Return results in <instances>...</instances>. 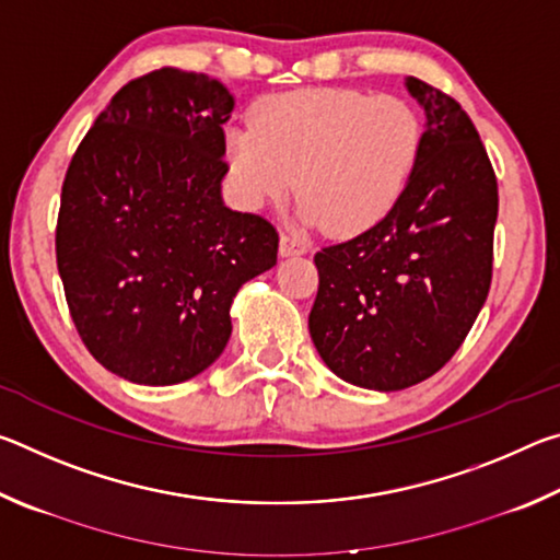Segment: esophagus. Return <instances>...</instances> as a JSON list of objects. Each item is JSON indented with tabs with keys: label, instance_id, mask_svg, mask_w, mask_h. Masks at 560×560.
Returning <instances> with one entry per match:
<instances>
[{
	"label": "esophagus",
	"instance_id": "obj_1",
	"mask_svg": "<svg viewBox=\"0 0 560 560\" xmlns=\"http://www.w3.org/2000/svg\"><path fill=\"white\" fill-rule=\"evenodd\" d=\"M279 252H281V257H299V254L308 252V244L301 242L299 236H293V234H281Z\"/></svg>",
	"mask_w": 560,
	"mask_h": 560
}]
</instances>
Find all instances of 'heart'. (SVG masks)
<instances>
[{
    "label": "heart",
    "instance_id": "obj_1",
    "mask_svg": "<svg viewBox=\"0 0 560 560\" xmlns=\"http://www.w3.org/2000/svg\"><path fill=\"white\" fill-rule=\"evenodd\" d=\"M422 145L405 98L350 89L281 93L254 108L252 128L226 132L230 173L249 207L303 197V222L334 234L371 230L400 202Z\"/></svg>",
    "mask_w": 560,
    "mask_h": 560
}]
</instances>
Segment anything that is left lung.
Segmentation results:
<instances>
[{"label":"left lung","mask_w":560,"mask_h":560,"mask_svg":"<svg viewBox=\"0 0 560 560\" xmlns=\"http://www.w3.org/2000/svg\"><path fill=\"white\" fill-rule=\"evenodd\" d=\"M428 126L400 202L353 240L316 252L308 330L346 383L393 393L457 353L489 296L499 189L471 118L447 93L405 81Z\"/></svg>","instance_id":"1"}]
</instances>
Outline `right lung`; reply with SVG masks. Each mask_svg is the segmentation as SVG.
<instances>
[{"instance_id":"right-lung-1","label":"right lung","mask_w":560,"mask_h":560,"mask_svg":"<svg viewBox=\"0 0 560 560\" xmlns=\"http://www.w3.org/2000/svg\"><path fill=\"white\" fill-rule=\"evenodd\" d=\"M234 98L205 73L128 81L75 148L56 264L83 346L138 385L189 381L222 355L244 281L277 264L269 220L222 202Z\"/></svg>"}]
</instances>
